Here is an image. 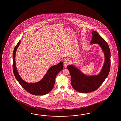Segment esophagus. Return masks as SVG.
<instances>
[{
    "label": "esophagus",
    "instance_id": "34e87169",
    "mask_svg": "<svg viewBox=\"0 0 121 121\" xmlns=\"http://www.w3.org/2000/svg\"><path fill=\"white\" fill-rule=\"evenodd\" d=\"M69 64V62L67 60H66L64 62V68H67V66Z\"/></svg>",
    "mask_w": 121,
    "mask_h": 121
}]
</instances>
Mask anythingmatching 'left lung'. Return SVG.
I'll return each instance as SVG.
<instances>
[{"instance_id": "left-lung-1", "label": "left lung", "mask_w": 121, "mask_h": 121, "mask_svg": "<svg viewBox=\"0 0 121 121\" xmlns=\"http://www.w3.org/2000/svg\"><path fill=\"white\" fill-rule=\"evenodd\" d=\"M92 34L93 37L90 44H98L100 47L105 56V61L100 73L92 76L84 74L74 65L67 66L71 76V85L80 93H88L96 90L108 77L110 71V51L108 44L96 31H93Z\"/></svg>"}]
</instances>
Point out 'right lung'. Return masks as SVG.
Wrapping results in <instances>:
<instances>
[{
  "label": "right lung",
  "mask_w": 121,
  "mask_h": 121,
  "mask_svg": "<svg viewBox=\"0 0 121 121\" xmlns=\"http://www.w3.org/2000/svg\"><path fill=\"white\" fill-rule=\"evenodd\" d=\"M21 41L14 48L13 52V71L15 77L21 86L28 92L34 95H44L49 93L54 87L55 79L58 73L63 69V63L53 66L49 68L46 74L40 81L35 83L26 82L21 77L16 68V54Z\"/></svg>",
  "instance_id": "obj_1"
}]
</instances>
